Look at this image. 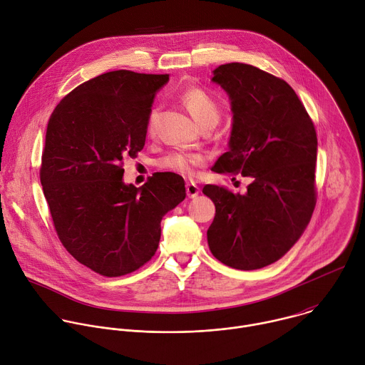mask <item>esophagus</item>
<instances>
[{
    "mask_svg": "<svg viewBox=\"0 0 365 365\" xmlns=\"http://www.w3.org/2000/svg\"><path fill=\"white\" fill-rule=\"evenodd\" d=\"M199 186L195 183H186V195L187 197H196L199 195Z\"/></svg>",
    "mask_w": 365,
    "mask_h": 365,
    "instance_id": "34e87169",
    "label": "esophagus"
}]
</instances>
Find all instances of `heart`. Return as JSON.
Returning a JSON list of instances; mask_svg holds the SVG:
<instances>
[{
    "mask_svg": "<svg viewBox=\"0 0 365 365\" xmlns=\"http://www.w3.org/2000/svg\"><path fill=\"white\" fill-rule=\"evenodd\" d=\"M182 104L193 115L197 123L206 129L217 125L220 118L219 103L205 88L199 86L186 87L179 96ZM158 117V110L152 108L148 117V130L153 132ZM203 163V156L190 152H172L159 160V166L168 172L178 173L185 178H192L196 168Z\"/></svg>",
    "mask_w": 365,
    "mask_h": 365,
    "instance_id": "obj_1",
    "label": "heart"
}]
</instances>
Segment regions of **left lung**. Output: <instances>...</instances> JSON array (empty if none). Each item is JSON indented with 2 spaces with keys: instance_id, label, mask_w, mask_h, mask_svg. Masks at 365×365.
<instances>
[{
  "instance_id": "1",
  "label": "left lung",
  "mask_w": 365,
  "mask_h": 365,
  "mask_svg": "<svg viewBox=\"0 0 365 365\" xmlns=\"http://www.w3.org/2000/svg\"><path fill=\"white\" fill-rule=\"evenodd\" d=\"M212 80L229 94L233 111L230 149L212 170L252 183L245 195L203 187L216 207L209 250L230 268L259 269L294 247L315 209V126L294 88L258 67L222 64Z\"/></svg>"
}]
</instances>
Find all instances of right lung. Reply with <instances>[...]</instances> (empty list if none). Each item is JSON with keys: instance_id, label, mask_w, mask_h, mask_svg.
Instances as JSON below:
<instances>
[{"instance_id": "right-lung-1", "label": "right lung", "mask_w": 365, "mask_h": 365, "mask_svg": "<svg viewBox=\"0 0 365 365\" xmlns=\"http://www.w3.org/2000/svg\"><path fill=\"white\" fill-rule=\"evenodd\" d=\"M169 74L115 70L71 90L48 120L40 180L63 247L91 271L132 274L158 251L163 215L186 197L179 175L123 183L138 158L156 91Z\"/></svg>"}]
</instances>
